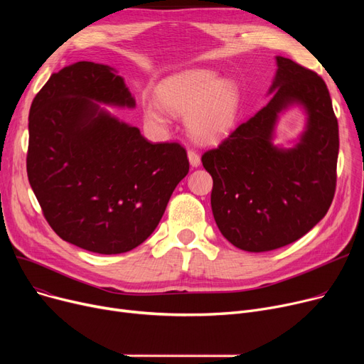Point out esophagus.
<instances>
[{"instance_id":"obj_1","label":"esophagus","mask_w":364,"mask_h":364,"mask_svg":"<svg viewBox=\"0 0 364 364\" xmlns=\"http://www.w3.org/2000/svg\"><path fill=\"white\" fill-rule=\"evenodd\" d=\"M187 156H188V162L190 165H192L193 168L199 166L200 165V156L198 155V151L193 150V149H188L187 150Z\"/></svg>"}]
</instances>
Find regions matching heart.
<instances>
[{
	"mask_svg": "<svg viewBox=\"0 0 364 364\" xmlns=\"http://www.w3.org/2000/svg\"><path fill=\"white\" fill-rule=\"evenodd\" d=\"M161 106L177 117H186L192 136L211 143L232 129L239 110L237 85L208 69H193L164 81L156 90ZM146 121L158 128L168 125L165 112L155 106L144 107Z\"/></svg>",
	"mask_w": 364,
	"mask_h": 364,
	"instance_id": "obj_1",
	"label": "heart"
}]
</instances>
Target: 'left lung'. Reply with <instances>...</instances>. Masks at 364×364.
I'll use <instances>...</instances> for the list:
<instances>
[{
  "mask_svg": "<svg viewBox=\"0 0 364 364\" xmlns=\"http://www.w3.org/2000/svg\"><path fill=\"white\" fill-rule=\"evenodd\" d=\"M272 100L202 155L214 180L211 206L221 235L239 250L264 252L289 245L326 215L335 196L338 119L320 76L276 57ZM301 104L308 129L294 149L272 146L277 114Z\"/></svg>",
  "mask_w": 364,
  "mask_h": 364,
  "instance_id": "1",
  "label": "left lung"
}]
</instances>
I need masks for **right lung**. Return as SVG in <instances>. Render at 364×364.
<instances>
[{
	"label": "right lung",
	"mask_w": 364,
	"mask_h": 364,
	"mask_svg": "<svg viewBox=\"0 0 364 364\" xmlns=\"http://www.w3.org/2000/svg\"><path fill=\"white\" fill-rule=\"evenodd\" d=\"M97 103L136 106L106 65L78 62L53 73L31 105L26 171L57 236L113 255L153 233L188 159L180 143L153 144Z\"/></svg>",
	"instance_id": "1"
}]
</instances>
